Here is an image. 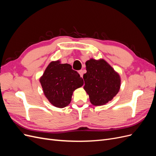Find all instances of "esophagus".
I'll use <instances>...</instances> for the list:
<instances>
[{
	"label": "esophagus",
	"instance_id": "34e87169",
	"mask_svg": "<svg viewBox=\"0 0 156 156\" xmlns=\"http://www.w3.org/2000/svg\"><path fill=\"white\" fill-rule=\"evenodd\" d=\"M79 75H80V76H81V77H83L84 71H83V70H80V71H79Z\"/></svg>",
	"mask_w": 156,
	"mask_h": 156
}]
</instances>
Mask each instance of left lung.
<instances>
[{"label":"left lung","mask_w":156,"mask_h":156,"mask_svg":"<svg viewBox=\"0 0 156 156\" xmlns=\"http://www.w3.org/2000/svg\"><path fill=\"white\" fill-rule=\"evenodd\" d=\"M87 73L83 75V87L93 105L101 106L111 101L119 92L121 78L107 62L90 58L86 62Z\"/></svg>","instance_id":"left-lung-1"}]
</instances>
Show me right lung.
<instances>
[{
	"label": "right lung",
	"instance_id": "1",
	"mask_svg": "<svg viewBox=\"0 0 156 156\" xmlns=\"http://www.w3.org/2000/svg\"><path fill=\"white\" fill-rule=\"evenodd\" d=\"M45 96L58 108L68 106L73 92L83 85V79L69 64L57 60L51 62L40 78Z\"/></svg>",
	"mask_w": 156,
	"mask_h": 156
}]
</instances>
